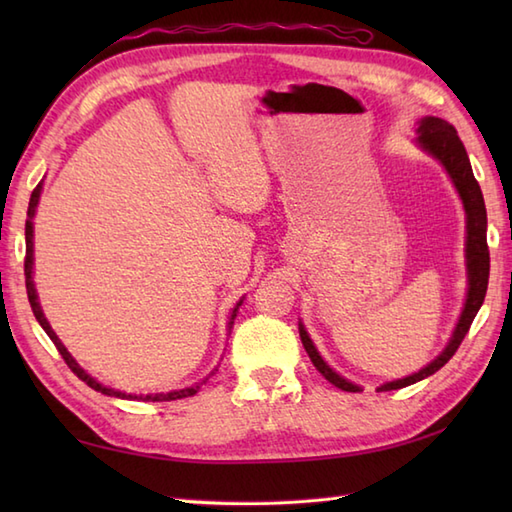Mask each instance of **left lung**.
I'll use <instances>...</instances> for the list:
<instances>
[{"label":"left lung","mask_w":512,"mask_h":512,"mask_svg":"<svg viewBox=\"0 0 512 512\" xmlns=\"http://www.w3.org/2000/svg\"><path fill=\"white\" fill-rule=\"evenodd\" d=\"M418 145L427 151V154H431L433 158L442 162V167L447 169V173L455 184V189H458L460 198H462L464 211H466V270H469V292H466V303H464V310L460 314V321H458V325H455L451 341L447 347H444L442 354L433 358V361L427 367H422L420 372L411 374L407 378L391 380V383L380 385L378 391H391V389L413 385L422 378L436 374L440 367L449 363V358L458 352V347L464 341L466 332H469L477 310L482 308L484 297H486V288H488V270H491V257H488V244H486L484 195H482L480 184H477V180L473 176L471 160H469V156H466V149L462 145L458 132H455L453 125L442 121V118L424 116L418 123ZM299 336H301L303 347H306V352L310 356V361L323 374L325 380H330L334 387H339L343 391H361V387L336 374L334 369L323 361L321 354L317 352V347H314L312 339L301 323H299Z\"/></svg>","instance_id":"1"}]
</instances>
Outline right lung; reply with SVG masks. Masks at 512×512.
Segmentation results:
<instances>
[{"mask_svg":"<svg viewBox=\"0 0 512 512\" xmlns=\"http://www.w3.org/2000/svg\"><path fill=\"white\" fill-rule=\"evenodd\" d=\"M39 195H41V184H37L35 191H32V195H30V204H28V220H26V262H24L26 290H28V301H30V308H32V312H35V317H37L39 325H41L43 330H46V334L50 336L52 343L57 345V350H59V354L63 356L65 365H68V367L72 369V372L83 380L85 385L92 387V389H96V391H101V394H105V396H116V398H125V400H151V402H165V400H178V398H187V396L198 394L200 385H204L206 380H209V378H204L202 383L193 385V387H187V389L167 391V394H147V396H143V394H140V396H136V394H125V391H116V389H112V387H105V385H101V383H99V380H94L90 374H85V372H83V367L74 361V358L70 356V352H68V350H65V345L59 341V336L52 332V328H50V323L46 321V317H43L41 306H39V299H37L35 281H32V217H35V209H37V204H39ZM239 306H242V299H239V303H237V306L233 308L231 321H228V330L233 328V319L237 317V310H239Z\"/></svg>","mask_w":512,"mask_h":512,"instance_id":"right-lung-1","label":"right lung"}]
</instances>
